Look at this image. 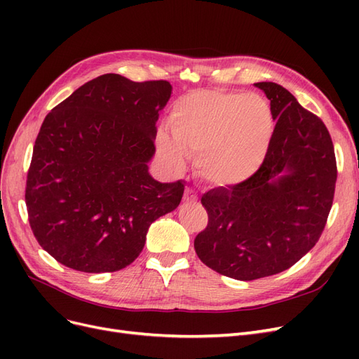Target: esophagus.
<instances>
[{
	"mask_svg": "<svg viewBox=\"0 0 359 359\" xmlns=\"http://www.w3.org/2000/svg\"><path fill=\"white\" fill-rule=\"evenodd\" d=\"M196 199V194H194L190 189H186V193H184V202H193Z\"/></svg>",
	"mask_w": 359,
	"mask_h": 359,
	"instance_id": "obj_1",
	"label": "esophagus"
}]
</instances>
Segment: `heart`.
I'll list each match as a JSON object with an SVG mask.
<instances>
[{
    "label": "heart",
    "instance_id": "1",
    "mask_svg": "<svg viewBox=\"0 0 359 359\" xmlns=\"http://www.w3.org/2000/svg\"><path fill=\"white\" fill-rule=\"evenodd\" d=\"M169 136L158 132L156 148L173 170H182L187 154L212 187H232L262 168L274 137V115L256 93L194 91L173 104Z\"/></svg>",
    "mask_w": 359,
    "mask_h": 359
}]
</instances>
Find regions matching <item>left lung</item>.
<instances>
[{"mask_svg":"<svg viewBox=\"0 0 359 359\" xmlns=\"http://www.w3.org/2000/svg\"><path fill=\"white\" fill-rule=\"evenodd\" d=\"M276 130L266 160L248 181L206 191L208 226L194 250L215 273L250 281L281 273L319 241L332 206L337 165L322 119L286 88L257 82Z\"/></svg>","mask_w":359,"mask_h":359,"instance_id":"obj_1","label":"left lung"}]
</instances>
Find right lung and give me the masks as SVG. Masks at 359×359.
Wrapping results in <instances>:
<instances>
[{"instance_id": "obj_1", "label": "right lung", "mask_w": 359, "mask_h": 359, "mask_svg": "<svg viewBox=\"0 0 359 359\" xmlns=\"http://www.w3.org/2000/svg\"><path fill=\"white\" fill-rule=\"evenodd\" d=\"M168 81L102 74L46 115L32 149L25 202L43 250L82 273H114L145 245L153 222L177 208L184 182L149 175Z\"/></svg>"}]
</instances>
